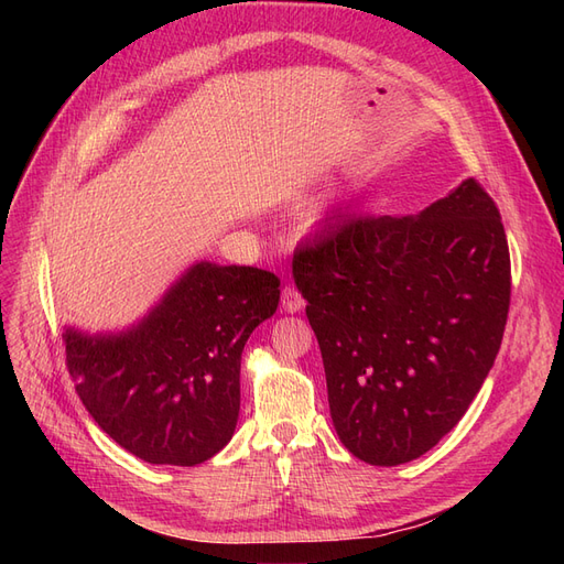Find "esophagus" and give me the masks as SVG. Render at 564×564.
Wrapping results in <instances>:
<instances>
[{"mask_svg":"<svg viewBox=\"0 0 564 564\" xmlns=\"http://www.w3.org/2000/svg\"><path fill=\"white\" fill-rule=\"evenodd\" d=\"M305 305V301H303V296L299 294V289H294V286H284L282 289V311L284 313H299L301 308Z\"/></svg>","mask_w":564,"mask_h":564,"instance_id":"obj_1","label":"esophagus"}]
</instances>
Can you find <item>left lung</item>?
<instances>
[{
    "label": "left lung",
    "mask_w": 564,
    "mask_h": 564,
    "mask_svg": "<svg viewBox=\"0 0 564 564\" xmlns=\"http://www.w3.org/2000/svg\"><path fill=\"white\" fill-rule=\"evenodd\" d=\"M338 440L371 466L433 449L501 348L510 256L473 178L416 216H336L294 253Z\"/></svg>",
    "instance_id": "left-lung-1"
}]
</instances>
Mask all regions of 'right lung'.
<instances>
[{"label": "right lung", "mask_w": 564, "mask_h": 564, "mask_svg": "<svg viewBox=\"0 0 564 564\" xmlns=\"http://www.w3.org/2000/svg\"><path fill=\"white\" fill-rule=\"evenodd\" d=\"M278 303L272 272L197 261L131 327H65L77 395L100 431L133 456L204 464L235 433L242 350Z\"/></svg>", "instance_id": "1"}]
</instances>
